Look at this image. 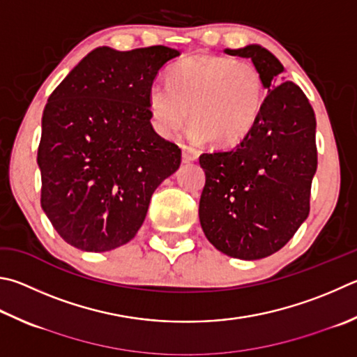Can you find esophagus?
<instances>
[{
	"instance_id": "obj_1",
	"label": "esophagus",
	"mask_w": 357,
	"mask_h": 357,
	"mask_svg": "<svg viewBox=\"0 0 357 357\" xmlns=\"http://www.w3.org/2000/svg\"><path fill=\"white\" fill-rule=\"evenodd\" d=\"M181 150H183V159L184 162H192V160H197L198 159V151L195 148L192 146H187V145H181Z\"/></svg>"
}]
</instances>
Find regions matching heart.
Instances as JSON below:
<instances>
[{"mask_svg":"<svg viewBox=\"0 0 357 357\" xmlns=\"http://www.w3.org/2000/svg\"><path fill=\"white\" fill-rule=\"evenodd\" d=\"M168 79L170 86L154 82L148 92L153 126L164 137L178 132L190 111L193 137L229 146L250 132L261 112L264 82L250 61L197 54L173 66Z\"/></svg>","mask_w":357,"mask_h":357,"instance_id":"1","label":"heart"}]
</instances>
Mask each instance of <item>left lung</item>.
<instances>
[{"mask_svg":"<svg viewBox=\"0 0 357 357\" xmlns=\"http://www.w3.org/2000/svg\"><path fill=\"white\" fill-rule=\"evenodd\" d=\"M225 53L251 59L268 92L237 145L199 156L206 173L199 223L218 251L256 261L281 250L309 215L317 121L296 84H276L284 67L268 50L248 45Z\"/></svg>","mask_w":357,"mask_h":357,"instance_id":"obj_1","label":"left lung"}]
</instances>
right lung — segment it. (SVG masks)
<instances>
[{
    "instance_id": "obj_1",
    "label": "right lung",
    "mask_w": 357,
    "mask_h": 357,
    "mask_svg": "<svg viewBox=\"0 0 357 357\" xmlns=\"http://www.w3.org/2000/svg\"><path fill=\"white\" fill-rule=\"evenodd\" d=\"M181 53L162 47L84 57L50 95L37 164L40 204L63 241L111 251L137 234L154 190L181 165V150L151 125L148 92Z\"/></svg>"
}]
</instances>
